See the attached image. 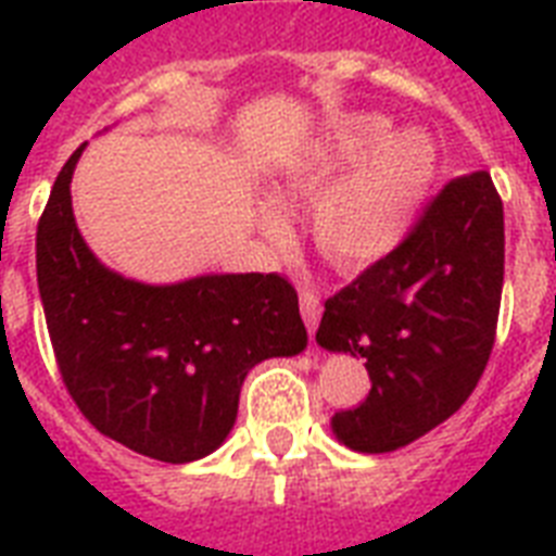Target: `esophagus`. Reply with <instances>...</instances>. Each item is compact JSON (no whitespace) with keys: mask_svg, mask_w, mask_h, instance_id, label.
Returning a JSON list of instances; mask_svg holds the SVG:
<instances>
[{"mask_svg":"<svg viewBox=\"0 0 556 556\" xmlns=\"http://www.w3.org/2000/svg\"><path fill=\"white\" fill-rule=\"evenodd\" d=\"M300 312H303V320L308 326V331H317V323H320V314H323V305H320V296L314 294L312 288H303L300 291Z\"/></svg>","mask_w":556,"mask_h":556,"instance_id":"1","label":"esophagus"}]
</instances>
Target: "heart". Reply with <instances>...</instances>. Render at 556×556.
<instances>
[{
    "label": "heart",
    "instance_id": "b5f03b06",
    "mask_svg": "<svg viewBox=\"0 0 556 556\" xmlns=\"http://www.w3.org/2000/svg\"><path fill=\"white\" fill-rule=\"evenodd\" d=\"M439 176V147L427 132L392 135L380 115L340 117L282 178L288 201H312L314 248L343 270H361L404 242ZM262 233L286 244V213L262 204Z\"/></svg>",
    "mask_w": 556,
    "mask_h": 556
}]
</instances>
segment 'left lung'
Instances as JSON below:
<instances>
[{"label":"left lung","mask_w":556,"mask_h":556,"mask_svg":"<svg viewBox=\"0 0 556 556\" xmlns=\"http://www.w3.org/2000/svg\"><path fill=\"white\" fill-rule=\"evenodd\" d=\"M505 213L479 169L441 187L395 251L326 300L317 343L364 357L371 389L331 430L389 453L458 413L482 378L500 320Z\"/></svg>","instance_id":"8db88e82"}]
</instances>
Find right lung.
<instances>
[{"instance_id": "1", "label": "right lung", "mask_w": 556, "mask_h": 556, "mask_svg": "<svg viewBox=\"0 0 556 556\" xmlns=\"http://www.w3.org/2000/svg\"><path fill=\"white\" fill-rule=\"evenodd\" d=\"M83 147L37 225V286L56 366L106 439L169 465L195 462L233 430L244 375L305 349L300 300L279 274L143 286L100 265L72 210Z\"/></svg>"}]
</instances>
